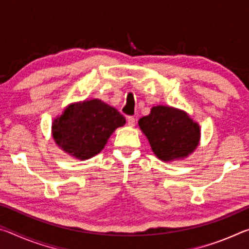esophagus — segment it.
Wrapping results in <instances>:
<instances>
[{
  "label": "esophagus",
  "mask_w": 249,
  "mask_h": 249,
  "mask_svg": "<svg viewBox=\"0 0 249 249\" xmlns=\"http://www.w3.org/2000/svg\"><path fill=\"white\" fill-rule=\"evenodd\" d=\"M135 123H136V119H135L134 116H127V124L130 126V127L135 126Z\"/></svg>",
  "instance_id": "1"
}]
</instances>
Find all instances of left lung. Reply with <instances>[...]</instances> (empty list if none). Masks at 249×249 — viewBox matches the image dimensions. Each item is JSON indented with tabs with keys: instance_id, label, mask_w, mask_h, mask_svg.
I'll list each match as a JSON object with an SVG mask.
<instances>
[{
	"instance_id": "8db88e82",
	"label": "left lung",
	"mask_w": 249,
	"mask_h": 249,
	"mask_svg": "<svg viewBox=\"0 0 249 249\" xmlns=\"http://www.w3.org/2000/svg\"><path fill=\"white\" fill-rule=\"evenodd\" d=\"M138 125L162 161L187 157L200 141L199 125L184 112L172 107H154L149 115L140 119Z\"/></svg>"
}]
</instances>
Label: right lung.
<instances>
[{
	"label": "right lung",
	"mask_w": 249,
	"mask_h": 249,
	"mask_svg": "<svg viewBox=\"0 0 249 249\" xmlns=\"http://www.w3.org/2000/svg\"><path fill=\"white\" fill-rule=\"evenodd\" d=\"M116 108L101 100L69 105L53 123V137L61 149L79 159H89L104 148L114 130L125 124Z\"/></svg>",
	"instance_id": "obj_1"
}]
</instances>
